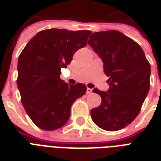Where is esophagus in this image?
Instances as JSON below:
<instances>
[{
	"mask_svg": "<svg viewBox=\"0 0 161 161\" xmlns=\"http://www.w3.org/2000/svg\"><path fill=\"white\" fill-rule=\"evenodd\" d=\"M92 92H93V89H92V88H87V93H88V94H89V93H92Z\"/></svg>",
	"mask_w": 161,
	"mask_h": 161,
	"instance_id": "1",
	"label": "esophagus"
}]
</instances>
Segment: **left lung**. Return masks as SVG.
<instances>
[{
  "instance_id": "obj_1",
  "label": "left lung",
  "mask_w": 161,
  "mask_h": 161,
  "mask_svg": "<svg viewBox=\"0 0 161 161\" xmlns=\"http://www.w3.org/2000/svg\"><path fill=\"white\" fill-rule=\"evenodd\" d=\"M103 63L107 92L94 88L102 98L91 109L96 125L108 131L122 130L139 114L150 90V65L141 47L119 31L94 32L88 41Z\"/></svg>"
}]
</instances>
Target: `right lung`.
Listing matches in <instances>:
<instances>
[{"label": "right lung", "instance_id": "right-lung-1", "mask_svg": "<svg viewBox=\"0 0 161 161\" xmlns=\"http://www.w3.org/2000/svg\"><path fill=\"white\" fill-rule=\"evenodd\" d=\"M90 31L52 28L39 31L18 58L17 87L21 103L32 122L42 130H56L70 117L71 106L84 95L85 84H68L60 78L73 54L87 45Z\"/></svg>", "mask_w": 161, "mask_h": 161}]
</instances>
